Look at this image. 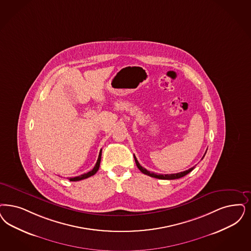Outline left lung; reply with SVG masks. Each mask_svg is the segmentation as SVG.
<instances>
[{
    "label": "left lung",
    "instance_id": "left-lung-1",
    "mask_svg": "<svg viewBox=\"0 0 251 251\" xmlns=\"http://www.w3.org/2000/svg\"><path fill=\"white\" fill-rule=\"evenodd\" d=\"M205 155H206V153H205ZM205 155L203 156V157L205 156ZM203 157H202V158H203ZM134 160H135V163H136V166L138 167L139 170H140L142 173H144V174H147V175L150 176V177H154V178H157V179H162V180H174V179L182 178L183 176H185L186 174L191 173V172L195 169V167H193V168H191L189 170L184 171V172H182V173H173V174H164V175H163V174H156V173L148 172L147 169L143 168L141 165L139 164L138 160H137V158L135 157V156H134Z\"/></svg>",
    "mask_w": 251,
    "mask_h": 251
}]
</instances>
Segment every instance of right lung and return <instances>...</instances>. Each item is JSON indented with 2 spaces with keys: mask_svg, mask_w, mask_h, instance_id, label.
Returning <instances> with one entry per match:
<instances>
[{
  "mask_svg": "<svg viewBox=\"0 0 251 251\" xmlns=\"http://www.w3.org/2000/svg\"><path fill=\"white\" fill-rule=\"evenodd\" d=\"M101 156H102V152H100V153H99V156H98V159H97V161H96V164H95V167H94V169H93L92 171H90L89 173H84V174H81V175L77 176V177L69 178V181H71V182H77V181H80V180L86 179V178H89V177H91V176L95 175V173H97V171L99 170V167H100V162H101Z\"/></svg>",
  "mask_w": 251,
  "mask_h": 251,
  "instance_id": "right-lung-1",
  "label": "right lung"
}]
</instances>
